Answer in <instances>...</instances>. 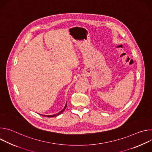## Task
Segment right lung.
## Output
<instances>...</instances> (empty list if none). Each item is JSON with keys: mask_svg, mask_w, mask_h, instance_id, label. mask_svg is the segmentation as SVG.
Wrapping results in <instances>:
<instances>
[{"mask_svg": "<svg viewBox=\"0 0 152 152\" xmlns=\"http://www.w3.org/2000/svg\"><path fill=\"white\" fill-rule=\"evenodd\" d=\"M66 107H67V103H66V105H65V106H64V107L63 108V109L60 111V112H59L58 113H57V114H53V115H43V116H45V117H56V116H57V115H59V114H61L62 113H63L64 111V110H66ZM40 115H41V114H40Z\"/></svg>", "mask_w": 152, "mask_h": 152, "instance_id": "right-lung-1", "label": "right lung"}]
</instances>
